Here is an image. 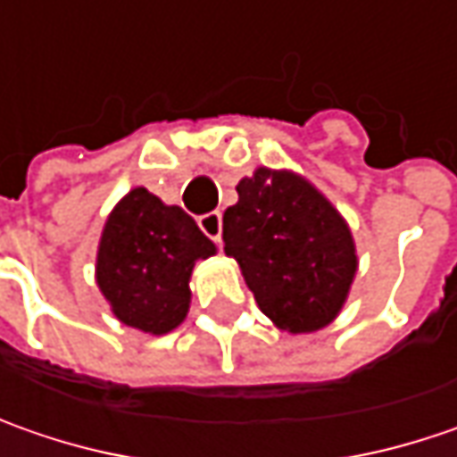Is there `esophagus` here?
<instances>
[{
    "label": "esophagus",
    "mask_w": 457,
    "mask_h": 457,
    "mask_svg": "<svg viewBox=\"0 0 457 457\" xmlns=\"http://www.w3.org/2000/svg\"><path fill=\"white\" fill-rule=\"evenodd\" d=\"M199 228L207 235L209 240L220 243L222 240V214L220 212H209L204 217H199Z\"/></svg>",
    "instance_id": "obj_1"
}]
</instances>
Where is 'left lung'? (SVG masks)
Returning a JSON list of instances; mask_svg holds the SVG:
<instances>
[{"label": "left lung", "instance_id": "obj_1", "mask_svg": "<svg viewBox=\"0 0 457 457\" xmlns=\"http://www.w3.org/2000/svg\"><path fill=\"white\" fill-rule=\"evenodd\" d=\"M235 189L222 240L261 312L291 335L328 328L358 273L345 217L309 179L288 169L261 166Z\"/></svg>", "mask_w": 457, "mask_h": 457}]
</instances>
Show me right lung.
Returning <instances> with one entry per match:
<instances>
[{
	"label": "right lung",
	"mask_w": 457,
	"mask_h": 457,
	"mask_svg": "<svg viewBox=\"0 0 457 457\" xmlns=\"http://www.w3.org/2000/svg\"><path fill=\"white\" fill-rule=\"evenodd\" d=\"M214 253L184 209L135 187L102 228L94 278L122 325L158 337L187 320L191 270Z\"/></svg>",
	"instance_id": "right-lung-1"
}]
</instances>
